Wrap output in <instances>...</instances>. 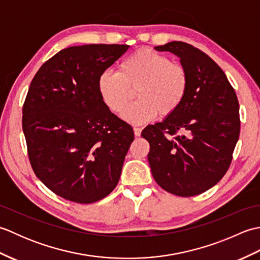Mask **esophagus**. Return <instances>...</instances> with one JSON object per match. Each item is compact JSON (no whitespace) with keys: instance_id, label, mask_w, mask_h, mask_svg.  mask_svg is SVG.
Here are the masks:
<instances>
[{"instance_id":"1","label":"esophagus","mask_w":260,"mask_h":260,"mask_svg":"<svg viewBox=\"0 0 260 260\" xmlns=\"http://www.w3.org/2000/svg\"><path fill=\"white\" fill-rule=\"evenodd\" d=\"M133 131H134V135H135L136 137L141 136V132H142V128H141V127H136V126H134V127H133Z\"/></svg>"}]
</instances>
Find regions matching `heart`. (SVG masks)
Returning <instances> with one entry per match:
<instances>
[{
	"label": "heart",
	"mask_w": 260,
	"mask_h": 260,
	"mask_svg": "<svg viewBox=\"0 0 260 260\" xmlns=\"http://www.w3.org/2000/svg\"><path fill=\"white\" fill-rule=\"evenodd\" d=\"M97 88L103 103L115 114L121 112L135 90L138 101L123 111L121 117L132 124H144L158 112L169 116L181 106L189 89V76L184 66L142 48L121 60L117 73H102Z\"/></svg>",
	"instance_id": "heart-1"
}]
</instances>
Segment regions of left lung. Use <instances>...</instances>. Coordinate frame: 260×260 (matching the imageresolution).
<instances>
[{
	"label": "left lung",
	"mask_w": 260,
	"mask_h": 260,
	"mask_svg": "<svg viewBox=\"0 0 260 260\" xmlns=\"http://www.w3.org/2000/svg\"><path fill=\"white\" fill-rule=\"evenodd\" d=\"M155 49L180 58L189 89L173 114L142 131L150 143L148 163L163 190L198 196L217 184L233 161L240 133L238 98L222 69L198 48L172 41Z\"/></svg>",
	"instance_id": "obj_1"
}]
</instances>
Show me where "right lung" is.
Listing matches in <instances>:
<instances>
[{
    "label": "right lung",
    "mask_w": 260,
    "mask_h": 260,
    "mask_svg": "<svg viewBox=\"0 0 260 260\" xmlns=\"http://www.w3.org/2000/svg\"><path fill=\"white\" fill-rule=\"evenodd\" d=\"M127 49L69 47L31 81L22 109L29 161L37 178L66 200L97 202L118 183L134 132L103 103L97 81Z\"/></svg>",
    "instance_id": "obj_1"
}]
</instances>
